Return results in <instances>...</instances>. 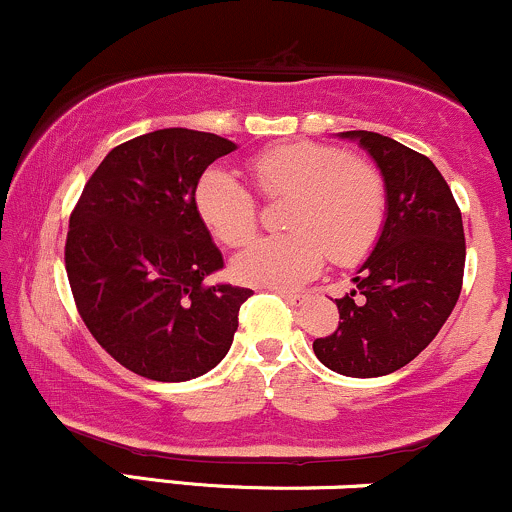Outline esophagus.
<instances>
[{
	"instance_id": "34e87169",
	"label": "esophagus",
	"mask_w": 512,
	"mask_h": 512,
	"mask_svg": "<svg viewBox=\"0 0 512 512\" xmlns=\"http://www.w3.org/2000/svg\"><path fill=\"white\" fill-rule=\"evenodd\" d=\"M274 293H279V296L289 305H293V308H301L305 303V296H298V293H289V291H274Z\"/></svg>"
}]
</instances>
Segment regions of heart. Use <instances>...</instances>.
I'll return each instance as SVG.
<instances>
[{"instance_id":"obj_1","label":"heart","mask_w":512,"mask_h":512,"mask_svg":"<svg viewBox=\"0 0 512 512\" xmlns=\"http://www.w3.org/2000/svg\"><path fill=\"white\" fill-rule=\"evenodd\" d=\"M248 170L264 197H286L281 236L252 240L231 262L233 279L260 289H296L315 276L330 255L351 264L368 255L387 214L385 182L373 166L354 161L332 144L293 142L252 156ZM195 209L216 240L245 243L257 228L260 207L231 170L209 168L195 187Z\"/></svg>"}]
</instances>
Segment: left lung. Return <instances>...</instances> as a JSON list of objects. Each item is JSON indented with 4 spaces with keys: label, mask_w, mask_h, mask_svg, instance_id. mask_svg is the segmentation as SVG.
<instances>
[{
    "label": "left lung",
    "mask_w": 512,
    "mask_h": 512,
    "mask_svg": "<svg viewBox=\"0 0 512 512\" xmlns=\"http://www.w3.org/2000/svg\"><path fill=\"white\" fill-rule=\"evenodd\" d=\"M368 151L385 180L378 243L337 298L339 327L313 342L334 373L378 378L414 361L445 325L462 291L464 228L431 158L378 132H342Z\"/></svg>",
    "instance_id": "obj_1"
}]
</instances>
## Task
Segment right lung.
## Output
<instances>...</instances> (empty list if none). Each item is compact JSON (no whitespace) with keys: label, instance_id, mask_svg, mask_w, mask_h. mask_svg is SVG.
I'll return each instance as SVG.
<instances>
[{"label":"right lung","instance_id":"obj_1","mask_svg":"<svg viewBox=\"0 0 512 512\" xmlns=\"http://www.w3.org/2000/svg\"><path fill=\"white\" fill-rule=\"evenodd\" d=\"M238 146L168 127L115 146L69 219L64 264L81 320L120 366L185 383L228 354L252 296L204 286L223 257L197 216V180Z\"/></svg>","mask_w":512,"mask_h":512}]
</instances>
